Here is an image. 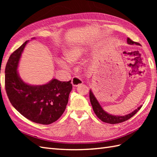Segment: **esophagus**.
Segmentation results:
<instances>
[{"label": "esophagus", "mask_w": 157, "mask_h": 157, "mask_svg": "<svg viewBox=\"0 0 157 157\" xmlns=\"http://www.w3.org/2000/svg\"><path fill=\"white\" fill-rule=\"evenodd\" d=\"M71 84L73 86H78L79 85H82L83 84V81L82 79L79 78V77H74L73 78L71 79Z\"/></svg>", "instance_id": "1"}]
</instances>
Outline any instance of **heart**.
<instances>
[{
	"mask_svg": "<svg viewBox=\"0 0 157 157\" xmlns=\"http://www.w3.org/2000/svg\"><path fill=\"white\" fill-rule=\"evenodd\" d=\"M87 49L83 46H74L69 49L66 52V58L70 62L76 63L79 61L86 54ZM58 63L63 68H69L68 62L65 59H59Z\"/></svg>",
	"mask_w": 157,
	"mask_h": 157,
	"instance_id": "1",
	"label": "heart"
}]
</instances>
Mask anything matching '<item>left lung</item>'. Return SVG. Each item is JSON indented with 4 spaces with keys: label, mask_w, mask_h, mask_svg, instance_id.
Returning <instances> with one entry per match:
<instances>
[{
    "label": "left lung",
    "mask_w": 157,
    "mask_h": 157,
    "mask_svg": "<svg viewBox=\"0 0 157 157\" xmlns=\"http://www.w3.org/2000/svg\"><path fill=\"white\" fill-rule=\"evenodd\" d=\"M127 43L129 45H138L140 46V44L138 42H135L132 41L131 39L128 38L127 39ZM90 100L91 105L92 106L93 111L95 113L96 115L102 121L107 123H111V124H116V123H119L123 121H125L127 120L130 119L132 117L134 116L136 113H137L140 108L142 107V105H140L138 107L135 109L134 111L132 113H129V114H127L125 115H114L109 114L107 112H106L102 106L100 104L99 102L98 101L97 98H96L94 96V93H93L92 89L90 90Z\"/></svg>",
    "instance_id": "1"
}]
</instances>
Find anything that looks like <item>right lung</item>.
Segmentation results:
<instances>
[{"mask_svg": "<svg viewBox=\"0 0 157 157\" xmlns=\"http://www.w3.org/2000/svg\"><path fill=\"white\" fill-rule=\"evenodd\" d=\"M28 42H25L13 52L6 63V92L11 105L20 114L34 123L48 125L56 121L64 113L72 84L71 80L61 82L55 78L42 85H31L23 81L17 69Z\"/></svg>", "mask_w": 157, "mask_h": 157, "instance_id": "obj_1", "label": "right lung"}]
</instances>
